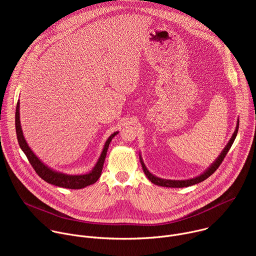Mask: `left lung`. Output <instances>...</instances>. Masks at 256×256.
<instances>
[{"label":"left lung","instance_id":"obj_1","mask_svg":"<svg viewBox=\"0 0 256 256\" xmlns=\"http://www.w3.org/2000/svg\"><path fill=\"white\" fill-rule=\"evenodd\" d=\"M238 128H239V120L237 122V126H236V130L231 138V140H229V142L227 144V146L225 147V149L223 150V152L221 153V155L218 156V158L216 160V162L204 172L202 173V175L196 177V178H192V179H188V180H168V179H162V178H159V177H156L154 176L152 173L149 172V170L146 168L142 158L140 157V164H142V170L146 174V176H147L149 178V180L152 182V184H156V186H164V188H188V186H194V184H200V182L206 180V178H208L218 168V166H220L224 160V158L226 157L227 153L229 152L231 146L233 144L234 140H235V138L237 136V132H238Z\"/></svg>","mask_w":256,"mask_h":256}]
</instances>
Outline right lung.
I'll list each match as a JSON object with an SVG mask.
<instances>
[{"label": "right lung", "mask_w": 256, "mask_h": 256, "mask_svg": "<svg viewBox=\"0 0 256 256\" xmlns=\"http://www.w3.org/2000/svg\"><path fill=\"white\" fill-rule=\"evenodd\" d=\"M19 104L20 103L18 101L17 106H16V114H15V124H16V134H17L18 142H19L21 150L26 155L29 163L31 164V166L33 167L35 172L38 173V175L40 178H42L44 181H46L48 184H54V186H56L60 188H70V190H80V188H84L88 186L95 184L101 175L109 144H110L112 140L118 134V132L112 134L106 140L103 151L101 153V156L98 159V162L96 163L95 167L93 168V170L90 173L83 174V175H68V174L56 172V171L52 170L50 168H48V166H46L38 157L34 155V153L28 147V144L23 136V132H22L21 126H20Z\"/></svg>", "instance_id": "1"}]
</instances>
